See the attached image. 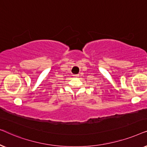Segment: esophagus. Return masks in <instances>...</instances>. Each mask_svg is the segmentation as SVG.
Returning <instances> with one entry per match:
<instances>
[{"label":"esophagus","mask_w":147,"mask_h":147,"mask_svg":"<svg viewBox=\"0 0 147 147\" xmlns=\"http://www.w3.org/2000/svg\"><path fill=\"white\" fill-rule=\"evenodd\" d=\"M80 76L79 74H75V75H74V78H78Z\"/></svg>","instance_id":"obj_1"}]
</instances>
